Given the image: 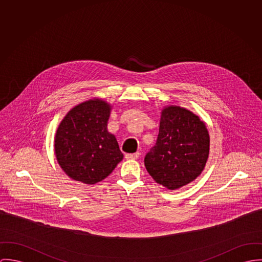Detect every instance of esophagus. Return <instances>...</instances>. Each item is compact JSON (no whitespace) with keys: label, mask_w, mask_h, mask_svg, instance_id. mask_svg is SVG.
<instances>
[{"label":"esophagus","mask_w":262,"mask_h":262,"mask_svg":"<svg viewBox=\"0 0 262 262\" xmlns=\"http://www.w3.org/2000/svg\"><path fill=\"white\" fill-rule=\"evenodd\" d=\"M140 155L141 154L139 151H137L135 154H125V159L126 160H136V159H138L140 157Z\"/></svg>","instance_id":"obj_1"}]
</instances>
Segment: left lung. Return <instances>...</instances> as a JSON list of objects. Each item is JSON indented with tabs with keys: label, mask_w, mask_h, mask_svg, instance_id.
<instances>
[{
	"label": "left lung",
	"mask_w": 262,
	"mask_h": 262,
	"mask_svg": "<svg viewBox=\"0 0 262 262\" xmlns=\"http://www.w3.org/2000/svg\"><path fill=\"white\" fill-rule=\"evenodd\" d=\"M209 148V133L199 117L180 106H167L156 145L145 155V169L158 184L176 190L202 173Z\"/></svg>",
	"instance_id": "8db88e82"
}]
</instances>
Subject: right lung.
<instances>
[{"instance_id":"obj_1","label":"right lung","mask_w":262,"mask_h":262,"mask_svg":"<svg viewBox=\"0 0 262 262\" xmlns=\"http://www.w3.org/2000/svg\"><path fill=\"white\" fill-rule=\"evenodd\" d=\"M112 106L98 98L74 106L59 124L55 154L62 170L75 181L96 184L123 159L117 139L107 132Z\"/></svg>"}]
</instances>
